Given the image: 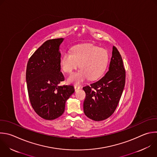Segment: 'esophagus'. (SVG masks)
<instances>
[{"mask_svg": "<svg viewBox=\"0 0 157 157\" xmlns=\"http://www.w3.org/2000/svg\"><path fill=\"white\" fill-rule=\"evenodd\" d=\"M75 91H77L78 90H79L80 88H81V87L79 86H75Z\"/></svg>", "mask_w": 157, "mask_h": 157, "instance_id": "esophagus-1", "label": "esophagus"}]
</instances>
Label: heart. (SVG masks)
I'll list each match as a JSON object with an SVG mask.
<instances>
[{"label": "heart", "instance_id": "b5f03b06", "mask_svg": "<svg viewBox=\"0 0 157 157\" xmlns=\"http://www.w3.org/2000/svg\"><path fill=\"white\" fill-rule=\"evenodd\" d=\"M109 63V54L105 49L92 44H80L72 48V52L64 53L60 60L62 70L71 73L79 67V71L68 78V82L79 84L87 78L95 80L105 71Z\"/></svg>", "mask_w": 157, "mask_h": 157}]
</instances>
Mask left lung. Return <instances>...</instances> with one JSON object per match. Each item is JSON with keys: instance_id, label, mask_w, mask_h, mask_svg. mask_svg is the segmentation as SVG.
<instances>
[{"instance_id": "obj_1", "label": "left lung", "mask_w": 157, "mask_h": 157, "mask_svg": "<svg viewBox=\"0 0 157 157\" xmlns=\"http://www.w3.org/2000/svg\"><path fill=\"white\" fill-rule=\"evenodd\" d=\"M126 71L116 47L107 73L97 81L83 87L86 92L83 108L90 119L99 121L110 117L115 111L125 85Z\"/></svg>"}]
</instances>
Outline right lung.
Segmentation results:
<instances>
[{"label": "right lung", "mask_w": 157, "mask_h": 157, "mask_svg": "<svg viewBox=\"0 0 157 157\" xmlns=\"http://www.w3.org/2000/svg\"><path fill=\"white\" fill-rule=\"evenodd\" d=\"M63 38L50 39L29 58L26 72L28 95L35 112L47 120H55L65 111L67 99L74 93L71 85L59 86L65 79L60 71L59 47Z\"/></svg>", "instance_id": "add662e5"}]
</instances>
